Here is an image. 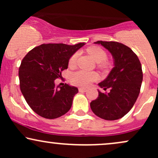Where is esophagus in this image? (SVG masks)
<instances>
[{
    "mask_svg": "<svg viewBox=\"0 0 158 158\" xmlns=\"http://www.w3.org/2000/svg\"><path fill=\"white\" fill-rule=\"evenodd\" d=\"M79 92H85L87 90L86 88H79Z\"/></svg>",
    "mask_w": 158,
    "mask_h": 158,
    "instance_id": "1",
    "label": "esophagus"
}]
</instances>
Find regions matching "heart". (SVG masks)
<instances>
[{
  "label": "heart",
  "instance_id": "1",
  "mask_svg": "<svg viewBox=\"0 0 158 158\" xmlns=\"http://www.w3.org/2000/svg\"><path fill=\"white\" fill-rule=\"evenodd\" d=\"M87 52L91 56L92 59H94L96 62L100 63V66L105 67L106 63H105V60L107 58L106 52L103 50L102 48H99L97 46H93L87 49ZM79 54L78 52L72 55L71 57L69 59L68 64L70 67L75 66ZM102 63H101V62ZM97 78V75L93 72H88L85 70H79V71L75 72L70 77V81L73 85H77L80 87H87L88 86L92 81L96 80Z\"/></svg>",
  "mask_w": 158,
  "mask_h": 158
}]
</instances>
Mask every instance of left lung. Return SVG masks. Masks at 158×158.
Here are the masks:
<instances>
[{"instance_id":"left-lung-1","label":"left lung","mask_w":158,"mask_h":158,"mask_svg":"<svg viewBox=\"0 0 158 158\" xmlns=\"http://www.w3.org/2000/svg\"><path fill=\"white\" fill-rule=\"evenodd\" d=\"M110 52L114 67L105 80L98 85L104 90H98L99 96L90 102L92 111L106 120L122 118L131 109L138 97L143 81L140 61L131 48L116 41H98Z\"/></svg>"}]
</instances>
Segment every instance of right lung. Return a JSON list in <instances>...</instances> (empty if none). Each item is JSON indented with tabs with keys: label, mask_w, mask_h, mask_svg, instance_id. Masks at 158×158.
Listing matches in <instances>:
<instances>
[{
	"label": "right lung",
	"mask_w": 158,
	"mask_h": 158,
	"mask_svg": "<svg viewBox=\"0 0 158 158\" xmlns=\"http://www.w3.org/2000/svg\"><path fill=\"white\" fill-rule=\"evenodd\" d=\"M85 43L41 44L25 56L19 68L20 88L33 111L47 119H56L70 109L77 88L55 80L68 69L69 59Z\"/></svg>",
	"instance_id": "right-lung-1"
}]
</instances>
